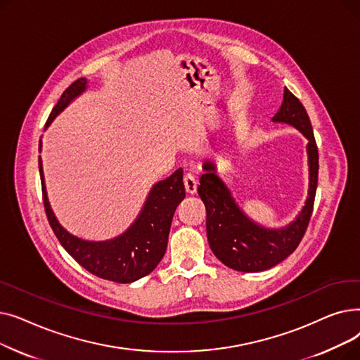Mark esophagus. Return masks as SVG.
I'll use <instances>...</instances> for the list:
<instances>
[{
	"mask_svg": "<svg viewBox=\"0 0 360 360\" xmlns=\"http://www.w3.org/2000/svg\"><path fill=\"white\" fill-rule=\"evenodd\" d=\"M184 185H185L186 194L194 195V194L197 193V185H198V182H197V179H195L191 174H188V175L184 176Z\"/></svg>",
	"mask_w": 360,
	"mask_h": 360,
	"instance_id": "esophagus-1",
	"label": "esophagus"
}]
</instances>
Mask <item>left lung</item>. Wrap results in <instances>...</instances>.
Listing matches in <instances>:
<instances>
[{
	"mask_svg": "<svg viewBox=\"0 0 360 360\" xmlns=\"http://www.w3.org/2000/svg\"><path fill=\"white\" fill-rule=\"evenodd\" d=\"M273 122L299 129L308 140V197L293 221L283 228H266L238 205L231 190L216 174V163L207 159L200 178L198 194L207 212V239L213 254L229 269L243 273L269 270L286 259L304 238L314 209L318 184V148L308 113L300 101L285 87L283 102Z\"/></svg>",
	"mask_w": 360,
	"mask_h": 360,
	"instance_id": "1",
	"label": "left lung"
}]
</instances>
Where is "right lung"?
<instances>
[{
	"mask_svg": "<svg viewBox=\"0 0 360 360\" xmlns=\"http://www.w3.org/2000/svg\"><path fill=\"white\" fill-rule=\"evenodd\" d=\"M87 89V79L75 80L60 98L46 121V127ZM42 141L39 143V151ZM39 172L45 212L51 228L64 250L83 269L105 280L132 283L153 271L163 258L167 247L170 224L178 204L185 198L184 170L179 167L169 178L156 182L144 201L141 212L129 228L109 240H86L71 235L56 219L46 194L42 159Z\"/></svg>",
	"mask_w": 360,
	"mask_h": 360,
	"instance_id": "add662e5",
	"label": "right lung"
}]
</instances>
